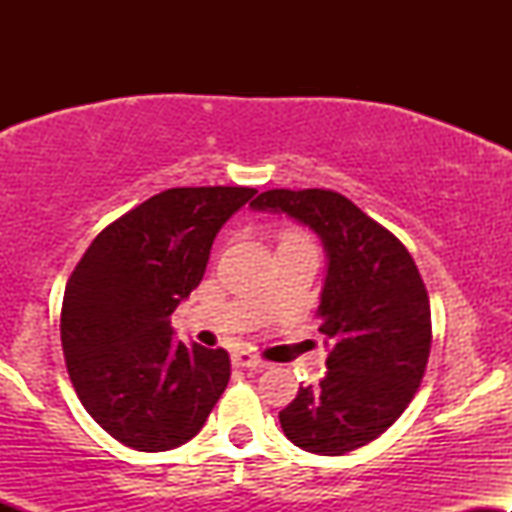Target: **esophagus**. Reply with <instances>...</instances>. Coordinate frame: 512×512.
Segmentation results:
<instances>
[{
  "label": "esophagus",
  "mask_w": 512,
  "mask_h": 512,
  "mask_svg": "<svg viewBox=\"0 0 512 512\" xmlns=\"http://www.w3.org/2000/svg\"><path fill=\"white\" fill-rule=\"evenodd\" d=\"M233 366H236V368H250V370H262V368H267V361H262V358L248 354V351H238V354H233Z\"/></svg>",
  "instance_id": "1"
}]
</instances>
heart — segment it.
<instances>
[{
    "instance_id": "heart-1",
    "label": "heart",
    "mask_w": 512,
    "mask_h": 512,
    "mask_svg": "<svg viewBox=\"0 0 512 512\" xmlns=\"http://www.w3.org/2000/svg\"><path fill=\"white\" fill-rule=\"evenodd\" d=\"M313 245V240L301 228H284V231L279 233V245Z\"/></svg>"
}]
</instances>
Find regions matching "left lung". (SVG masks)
Listing matches in <instances>:
<instances>
[{"mask_svg": "<svg viewBox=\"0 0 512 512\" xmlns=\"http://www.w3.org/2000/svg\"><path fill=\"white\" fill-rule=\"evenodd\" d=\"M252 209L284 211L322 238L330 257L317 317L327 373L279 411L286 438L315 455L370 443L409 407L431 354V303L402 240L332 190H267Z\"/></svg>", "mask_w": 512, "mask_h": 512, "instance_id": "obj_1", "label": "left lung"}]
</instances>
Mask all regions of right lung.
Instances as JSON below:
<instances>
[{
	"instance_id": "add662e5",
	"label": "right lung",
	"mask_w": 512,
	"mask_h": 512,
	"mask_svg": "<svg viewBox=\"0 0 512 512\" xmlns=\"http://www.w3.org/2000/svg\"><path fill=\"white\" fill-rule=\"evenodd\" d=\"M255 187H173L105 226L67 281L60 334L76 397L142 452L195 438L231 378L223 349L173 342L170 315L202 281L219 228Z\"/></svg>"
}]
</instances>
